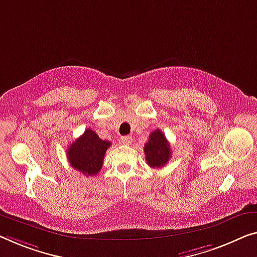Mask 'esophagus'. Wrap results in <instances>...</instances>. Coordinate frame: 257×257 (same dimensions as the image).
Wrapping results in <instances>:
<instances>
[{
  "label": "esophagus",
  "mask_w": 257,
  "mask_h": 257,
  "mask_svg": "<svg viewBox=\"0 0 257 257\" xmlns=\"http://www.w3.org/2000/svg\"><path fill=\"white\" fill-rule=\"evenodd\" d=\"M132 136H123L121 139V142L123 144H125V145H129V144H132Z\"/></svg>",
  "instance_id": "esophagus-1"
}]
</instances>
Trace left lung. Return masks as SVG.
Masks as SVG:
<instances>
[{
	"instance_id": "8db88e82",
	"label": "left lung",
	"mask_w": 257,
	"mask_h": 257,
	"mask_svg": "<svg viewBox=\"0 0 257 257\" xmlns=\"http://www.w3.org/2000/svg\"><path fill=\"white\" fill-rule=\"evenodd\" d=\"M145 159L148 165L153 168L165 166L171 158V145L160 129H156L149 136L144 145Z\"/></svg>"
}]
</instances>
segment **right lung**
I'll list each match as a JSON object with an SVG mask.
<instances>
[{
  "mask_svg": "<svg viewBox=\"0 0 257 257\" xmlns=\"http://www.w3.org/2000/svg\"><path fill=\"white\" fill-rule=\"evenodd\" d=\"M110 142L102 141L92 129H86L67 150L68 160L72 168L86 177L98 174L102 167L105 153Z\"/></svg>",
  "mask_w": 257,
  "mask_h": 257,
  "instance_id": "right-lung-1",
  "label": "right lung"
}]
</instances>
